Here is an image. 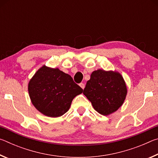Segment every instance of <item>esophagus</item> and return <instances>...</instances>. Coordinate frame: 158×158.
<instances>
[{
	"label": "esophagus",
	"mask_w": 158,
	"mask_h": 158,
	"mask_svg": "<svg viewBox=\"0 0 158 158\" xmlns=\"http://www.w3.org/2000/svg\"><path fill=\"white\" fill-rule=\"evenodd\" d=\"M79 85H80V87H81L82 89H84V88H85V84H84V83H81V84H79Z\"/></svg>",
	"instance_id": "esophagus-1"
}]
</instances>
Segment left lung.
<instances>
[{"mask_svg":"<svg viewBox=\"0 0 158 158\" xmlns=\"http://www.w3.org/2000/svg\"><path fill=\"white\" fill-rule=\"evenodd\" d=\"M83 93L95 111L109 116L124 103L127 89L123 77L118 72L98 69L90 74Z\"/></svg>","mask_w":158,"mask_h":158,"instance_id":"obj_1","label":"left lung"}]
</instances>
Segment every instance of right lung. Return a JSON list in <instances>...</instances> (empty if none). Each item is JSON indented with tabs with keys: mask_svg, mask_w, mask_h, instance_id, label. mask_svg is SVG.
I'll return each mask as SVG.
<instances>
[{
	"mask_svg": "<svg viewBox=\"0 0 158 158\" xmlns=\"http://www.w3.org/2000/svg\"><path fill=\"white\" fill-rule=\"evenodd\" d=\"M29 97L37 111L48 117L63 116L73 99L83 93L70 75L58 68L42 65L28 84Z\"/></svg>",
	"mask_w": 158,
	"mask_h": 158,
	"instance_id": "obj_1",
	"label": "right lung"
}]
</instances>
